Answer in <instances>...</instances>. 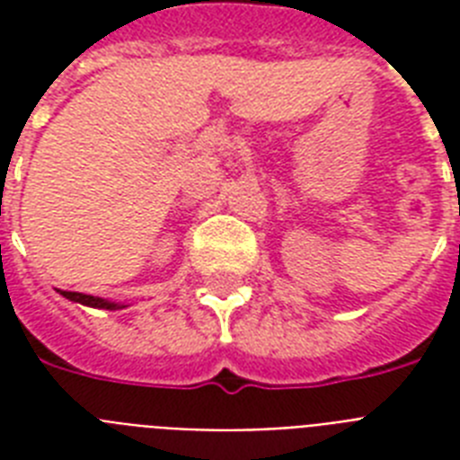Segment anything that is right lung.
Listing matches in <instances>:
<instances>
[{
	"label": "right lung",
	"mask_w": 460,
	"mask_h": 460,
	"mask_svg": "<svg viewBox=\"0 0 460 460\" xmlns=\"http://www.w3.org/2000/svg\"><path fill=\"white\" fill-rule=\"evenodd\" d=\"M64 298L74 303H81V305L88 307H100V310H121V307H128L126 303L107 301V298H100V296H88V294H75V291H59Z\"/></svg>",
	"instance_id": "1"
}]
</instances>
